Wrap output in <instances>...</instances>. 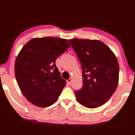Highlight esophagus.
<instances>
[{
    "instance_id": "obj_1",
    "label": "esophagus",
    "mask_w": 135,
    "mask_h": 135,
    "mask_svg": "<svg viewBox=\"0 0 135 135\" xmlns=\"http://www.w3.org/2000/svg\"><path fill=\"white\" fill-rule=\"evenodd\" d=\"M73 78H70V79H68L67 81V83L68 84H71V82H73Z\"/></svg>"
}]
</instances>
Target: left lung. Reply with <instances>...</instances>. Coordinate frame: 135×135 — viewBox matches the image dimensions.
<instances>
[{
    "label": "left lung",
    "mask_w": 135,
    "mask_h": 135,
    "mask_svg": "<svg viewBox=\"0 0 135 135\" xmlns=\"http://www.w3.org/2000/svg\"><path fill=\"white\" fill-rule=\"evenodd\" d=\"M81 63L83 87L75 91L81 105L95 108L115 92L119 81V64L115 54L99 40H68Z\"/></svg>",
    "instance_id": "8db88e82"
}]
</instances>
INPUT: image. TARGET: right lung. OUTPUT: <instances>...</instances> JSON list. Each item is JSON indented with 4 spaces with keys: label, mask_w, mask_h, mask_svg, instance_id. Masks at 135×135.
Returning a JSON list of instances; mask_svg holds the SVG:
<instances>
[{
    "label": "right lung",
    "mask_w": 135,
    "mask_h": 135,
    "mask_svg": "<svg viewBox=\"0 0 135 135\" xmlns=\"http://www.w3.org/2000/svg\"><path fill=\"white\" fill-rule=\"evenodd\" d=\"M71 46L67 39L35 38L20 50L14 71L22 93L32 104L46 107L56 102L66 85L56 65V60Z\"/></svg>",
    "instance_id": "add662e5"
}]
</instances>
